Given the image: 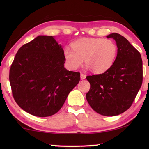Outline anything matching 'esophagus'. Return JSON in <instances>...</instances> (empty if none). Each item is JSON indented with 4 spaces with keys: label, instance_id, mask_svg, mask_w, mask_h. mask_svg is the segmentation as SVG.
<instances>
[{
    "label": "esophagus",
    "instance_id": "1",
    "mask_svg": "<svg viewBox=\"0 0 149 149\" xmlns=\"http://www.w3.org/2000/svg\"><path fill=\"white\" fill-rule=\"evenodd\" d=\"M86 74H81V75H80V77H81V79H85V78H86Z\"/></svg>",
    "mask_w": 149,
    "mask_h": 149
}]
</instances>
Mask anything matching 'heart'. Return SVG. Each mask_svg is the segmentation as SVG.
<instances>
[{"label": "heart", "mask_w": 149, "mask_h": 149, "mask_svg": "<svg viewBox=\"0 0 149 149\" xmlns=\"http://www.w3.org/2000/svg\"><path fill=\"white\" fill-rule=\"evenodd\" d=\"M72 50L65 48L64 57L70 70L77 69L84 62L87 69L97 74L104 73L112 66L116 58L118 49L115 42L103 38H82L72 43Z\"/></svg>", "instance_id": "1"}]
</instances>
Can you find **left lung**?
<instances>
[{"label": "left lung", "mask_w": 149, "mask_h": 149, "mask_svg": "<svg viewBox=\"0 0 149 149\" xmlns=\"http://www.w3.org/2000/svg\"><path fill=\"white\" fill-rule=\"evenodd\" d=\"M107 37L115 40L117 56L104 73L86 77L91 85L86 99L95 112L114 116L127 110L137 96L143 82V62L139 52L122 35L112 33Z\"/></svg>", "instance_id": "left-lung-1"}]
</instances>
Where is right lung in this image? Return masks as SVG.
I'll list each match as a JSON object with an SVG mask.
<instances>
[{
	"instance_id": "add662e5",
	"label": "right lung",
	"mask_w": 149,
	"mask_h": 149,
	"mask_svg": "<svg viewBox=\"0 0 149 149\" xmlns=\"http://www.w3.org/2000/svg\"><path fill=\"white\" fill-rule=\"evenodd\" d=\"M64 50L53 36L39 35L18 50L10 70L15 101L29 114L47 117L58 112L80 73L64 68Z\"/></svg>"
}]
</instances>
